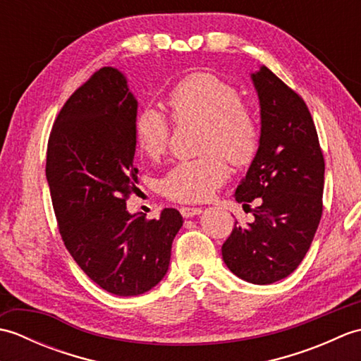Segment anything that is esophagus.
<instances>
[{
	"mask_svg": "<svg viewBox=\"0 0 361 361\" xmlns=\"http://www.w3.org/2000/svg\"><path fill=\"white\" fill-rule=\"evenodd\" d=\"M180 212L183 217H195L198 216V214H202V208H194V206H181L180 208Z\"/></svg>",
	"mask_w": 361,
	"mask_h": 361,
	"instance_id": "34e87169",
	"label": "esophagus"
}]
</instances>
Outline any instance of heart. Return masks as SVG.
<instances>
[{
	"instance_id": "b5f03b06",
	"label": "heart",
	"mask_w": 361,
	"mask_h": 361,
	"mask_svg": "<svg viewBox=\"0 0 361 361\" xmlns=\"http://www.w3.org/2000/svg\"><path fill=\"white\" fill-rule=\"evenodd\" d=\"M167 105L175 121L203 124L202 150L206 155L176 163L161 180V192L178 202H203L228 178L229 163L245 166L257 149L256 121L234 87L209 73H194L169 91ZM135 141L145 157L163 155L171 122L153 106L136 114Z\"/></svg>"
}]
</instances>
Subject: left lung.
I'll return each mask as SVG.
<instances>
[{"label": "left lung", "mask_w": 361, "mask_h": 361, "mask_svg": "<svg viewBox=\"0 0 361 361\" xmlns=\"http://www.w3.org/2000/svg\"><path fill=\"white\" fill-rule=\"evenodd\" d=\"M251 80L260 136L234 198L243 208L259 198V206L251 224L234 226L221 256L237 278L267 286L293 273L310 248L323 214L324 158L302 99L267 66Z\"/></svg>", "instance_id": "left-lung-1"}]
</instances>
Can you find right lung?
<instances>
[{"label": "right lung", "mask_w": 361, "mask_h": 361, "mask_svg": "<svg viewBox=\"0 0 361 361\" xmlns=\"http://www.w3.org/2000/svg\"><path fill=\"white\" fill-rule=\"evenodd\" d=\"M137 101L116 68L99 70L68 99L46 153L54 212L66 250L88 278L118 296H137L164 278L181 214L145 220L127 211L135 192Z\"/></svg>", "instance_id": "add662e5"}]
</instances>
